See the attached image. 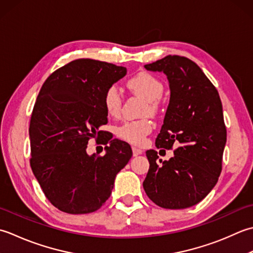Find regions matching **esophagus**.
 I'll return each mask as SVG.
<instances>
[{
  "label": "esophagus",
  "mask_w": 253,
  "mask_h": 253,
  "mask_svg": "<svg viewBox=\"0 0 253 253\" xmlns=\"http://www.w3.org/2000/svg\"><path fill=\"white\" fill-rule=\"evenodd\" d=\"M132 151H133V156H137V155H141L142 154V149L137 148V147H132Z\"/></svg>",
  "instance_id": "34e87169"
}]
</instances>
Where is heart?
I'll list each match as a JSON object with an SVG mask.
<instances>
[{
    "label": "heart",
    "instance_id": "1",
    "mask_svg": "<svg viewBox=\"0 0 253 253\" xmlns=\"http://www.w3.org/2000/svg\"><path fill=\"white\" fill-rule=\"evenodd\" d=\"M127 88L133 94L142 97L147 102L145 112L155 113L158 109V99L164 92V85L157 77L147 72H141L132 76L126 82ZM102 104H104L107 113L111 117H118L121 112L122 97L120 91L116 86H109L105 90L102 96ZM153 123L147 119L131 120L126 121L118 127L117 134L121 140L133 144V145H142L145 142L147 134L152 131Z\"/></svg>",
    "mask_w": 253,
    "mask_h": 253
}]
</instances>
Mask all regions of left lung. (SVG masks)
Here are the masks:
<instances>
[{
	"label": "left lung",
	"mask_w": 253,
	"mask_h": 253,
	"mask_svg": "<svg viewBox=\"0 0 253 253\" xmlns=\"http://www.w3.org/2000/svg\"><path fill=\"white\" fill-rule=\"evenodd\" d=\"M144 66L164 72L170 87L156 147H177L164 162L154 149L146 152L149 169L143 188L163 209H187L211 192L221 172L227 131L220 98L199 65L185 56L167 55Z\"/></svg>",
	"instance_id": "8db88e82"
}]
</instances>
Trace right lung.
Here are the masks:
<instances>
[{
    "mask_svg": "<svg viewBox=\"0 0 253 253\" xmlns=\"http://www.w3.org/2000/svg\"><path fill=\"white\" fill-rule=\"evenodd\" d=\"M126 74L125 66L79 59L54 71L41 87L29 125L30 167L45 198L62 212L99 210L132 157L127 143L99 131L108 123L104 92ZM91 138L108 144L104 157L86 154Z\"/></svg>",
    "mask_w": 253,
    "mask_h": 253,
    "instance_id": "1",
    "label": "right lung"
}]
</instances>
